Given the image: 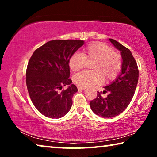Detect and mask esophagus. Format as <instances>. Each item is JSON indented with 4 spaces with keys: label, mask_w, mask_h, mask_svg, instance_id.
<instances>
[{
    "label": "esophagus",
    "mask_w": 157,
    "mask_h": 157,
    "mask_svg": "<svg viewBox=\"0 0 157 157\" xmlns=\"http://www.w3.org/2000/svg\"><path fill=\"white\" fill-rule=\"evenodd\" d=\"M78 91H84V90L85 89V88H84V87L78 86Z\"/></svg>",
    "instance_id": "obj_1"
}]
</instances>
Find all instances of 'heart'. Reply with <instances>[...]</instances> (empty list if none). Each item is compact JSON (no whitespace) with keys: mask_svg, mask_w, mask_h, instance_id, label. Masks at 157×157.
Returning a JSON list of instances; mask_svg holds the SVG:
<instances>
[{"mask_svg":"<svg viewBox=\"0 0 157 157\" xmlns=\"http://www.w3.org/2000/svg\"><path fill=\"white\" fill-rule=\"evenodd\" d=\"M85 60L95 61L92 66L94 71H82L73 77V81L79 86L87 87L100 84L104 78L109 82L116 79L122 67L121 55L114 52L110 46L102 42H94L75 53L68 60L71 71L77 72L84 67Z\"/></svg>","mask_w":157,"mask_h":157,"instance_id":"obj_1","label":"heart"}]
</instances>
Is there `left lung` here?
<instances>
[{
  "instance_id": "1",
  "label": "left lung",
  "mask_w": 157,
  "mask_h": 157,
  "mask_svg": "<svg viewBox=\"0 0 157 157\" xmlns=\"http://www.w3.org/2000/svg\"><path fill=\"white\" fill-rule=\"evenodd\" d=\"M109 40L121 51V73L115 80L104 87L105 91L103 93L109 92L107 98H102L98 91L96 98L90 102L91 110L96 115L106 118L119 115L128 107L139 80V69L131 51L114 39Z\"/></svg>"
}]
</instances>
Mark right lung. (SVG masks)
<instances>
[{
    "mask_svg": "<svg viewBox=\"0 0 157 157\" xmlns=\"http://www.w3.org/2000/svg\"><path fill=\"white\" fill-rule=\"evenodd\" d=\"M84 44L81 40H52L33 52L26 70V85L34 107L44 116L60 118L71 109L73 95L68 60ZM68 85V88L59 90Z\"/></svg>",
    "mask_w": 157,
    "mask_h": 157,
    "instance_id": "right-lung-1",
    "label": "right lung"
}]
</instances>
